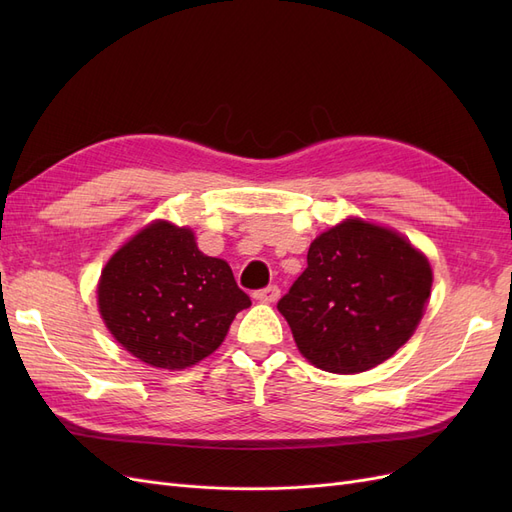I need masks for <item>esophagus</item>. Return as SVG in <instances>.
I'll return each instance as SVG.
<instances>
[{
    "label": "esophagus",
    "mask_w": 512,
    "mask_h": 512,
    "mask_svg": "<svg viewBox=\"0 0 512 512\" xmlns=\"http://www.w3.org/2000/svg\"><path fill=\"white\" fill-rule=\"evenodd\" d=\"M254 299L260 303H275L277 299H280V288H277L275 284H271L267 288H260L254 292Z\"/></svg>",
    "instance_id": "1"
}]
</instances>
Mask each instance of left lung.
<instances>
[{"instance_id":"obj_1","label":"left lung","mask_w":512,"mask_h":512,"mask_svg":"<svg viewBox=\"0 0 512 512\" xmlns=\"http://www.w3.org/2000/svg\"><path fill=\"white\" fill-rule=\"evenodd\" d=\"M429 260L391 228L350 218L316 237L277 303L305 359L331 374L384 363L412 337L431 294Z\"/></svg>"}]
</instances>
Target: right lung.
Instances as JSON below:
<instances>
[{
	"label": "right lung",
	"mask_w": 512,
	"mask_h": 512,
	"mask_svg": "<svg viewBox=\"0 0 512 512\" xmlns=\"http://www.w3.org/2000/svg\"><path fill=\"white\" fill-rule=\"evenodd\" d=\"M250 305L226 260L205 256L190 228L164 220L119 247L98 284L106 329L136 359L160 369L203 361Z\"/></svg>",
	"instance_id": "1"
}]
</instances>
